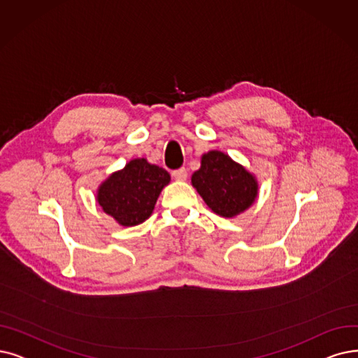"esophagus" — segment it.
<instances>
[{
	"label": "esophagus",
	"instance_id": "esophagus-1",
	"mask_svg": "<svg viewBox=\"0 0 358 358\" xmlns=\"http://www.w3.org/2000/svg\"><path fill=\"white\" fill-rule=\"evenodd\" d=\"M173 178L176 179V180H185L188 178V170L185 169V167H180V169H176V170H173Z\"/></svg>",
	"mask_w": 358,
	"mask_h": 358
}]
</instances>
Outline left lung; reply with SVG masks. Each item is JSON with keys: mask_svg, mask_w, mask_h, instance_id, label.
I'll list each match as a JSON object with an SVG mask.
<instances>
[{"mask_svg": "<svg viewBox=\"0 0 358 358\" xmlns=\"http://www.w3.org/2000/svg\"><path fill=\"white\" fill-rule=\"evenodd\" d=\"M191 180L206 204L223 217H234L247 210L257 196L254 176L220 151L204 154L201 169Z\"/></svg>", "mask_w": 358, "mask_h": 358, "instance_id": "8db88e82", "label": "left lung"}]
</instances>
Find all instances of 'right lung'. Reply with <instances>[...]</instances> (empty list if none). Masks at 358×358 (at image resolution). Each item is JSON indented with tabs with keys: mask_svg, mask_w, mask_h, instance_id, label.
Wrapping results in <instances>:
<instances>
[{
	"mask_svg": "<svg viewBox=\"0 0 358 358\" xmlns=\"http://www.w3.org/2000/svg\"><path fill=\"white\" fill-rule=\"evenodd\" d=\"M170 182L163 167L136 159L113 173L98 189V204L122 226H135L147 220L157 198Z\"/></svg>",
	"mask_w": 358,
	"mask_h": 358,
	"instance_id": "add662e5",
	"label": "right lung"
}]
</instances>
